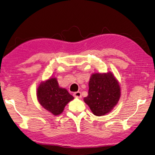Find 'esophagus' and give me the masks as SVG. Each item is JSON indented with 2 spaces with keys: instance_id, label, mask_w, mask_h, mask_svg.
Here are the masks:
<instances>
[{
  "instance_id": "obj_1",
  "label": "esophagus",
  "mask_w": 155,
  "mask_h": 155,
  "mask_svg": "<svg viewBox=\"0 0 155 155\" xmlns=\"http://www.w3.org/2000/svg\"><path fill=\"white\" fill-rule=\"evenodd\" d=\"M73 95H74V97H77V98H81V93L80 91H77V92H74L73 94Z\"/></svg>"
}]
</instances>
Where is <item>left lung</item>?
I'll return each instance as SVG.
<instances>
[{
	"instance_id": "left-lung-1",
	"label": "left lung",
	"mask_w": 155,
	"mask_h": 155,
	"mask_svg": "<svg viewBox=\"0 0 155 155\" xmlns=\"http://www.w3.org/2000/svg\"><path fill=\"white\" fill-rule=\"evenodd\" d=\"M120 98L118 81L111 72L95 73L89 81L88 96L84 102L96 116L108 114L116 105Z\"/></svg>"
}]
</instances>
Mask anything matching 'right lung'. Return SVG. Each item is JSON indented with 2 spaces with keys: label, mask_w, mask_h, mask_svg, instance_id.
Listing matches in <instances>:
<instances>
[{
  "label": "right lung",
  "mask_w": 155,
  "mask_h": 155,
  "mask_svg": "<svg viewBox=\"0 0 155 155\" xmlns=\"http://www.w3.org/2000/svg\"><path fill=\"white\" fill-rule=\"evenodd\" d=\"M37 97L41 105L54 115L61 114L65 105L74 99L65 89L59 87L56 78L41 82L37 91Z\"/></svg>",
  "instance_id": "obj_1"
}]
</instances>
